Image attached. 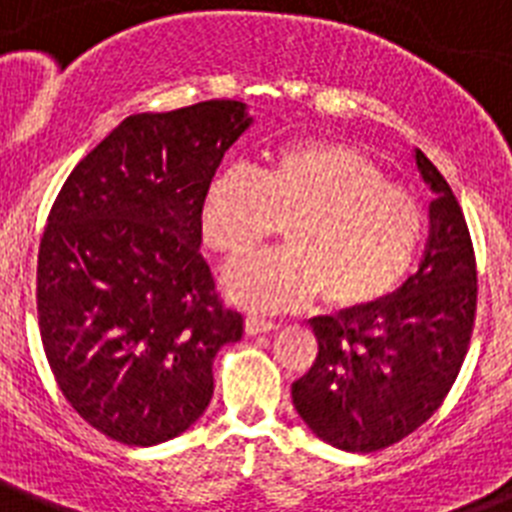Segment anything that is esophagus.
Returning <instances> with one entry per match:
<instances>
[{"instance_id":"obj_1","label":"esophagus","mask_w":512,"mask_h":512,"mask_svg":"<svg viewBox=\"0 0 512 512\" xmlns=\"http://www.w3.org/2000/svg\"><path fill=\"white\" fill-rule=\"evenodd\" d=\"M244 328H247L249 336H257V333H270V330H276L278 322L265 320V317H257V315H249L247 322H244Z\"/></svg>"}]
</instances>
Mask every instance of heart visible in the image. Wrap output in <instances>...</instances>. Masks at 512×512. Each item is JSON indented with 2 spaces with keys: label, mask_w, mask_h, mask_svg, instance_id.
<instances>
[{
  "label": "heart",
  "mask_w": 512,
  "mask_h": 512,
  "mask_svg": "<svg viewBox=\"0 0 512 512\" xmlns=\"http://www.w3.org/2000/svg\"><path fill=\"white\" fill-rule=\"evenodd\" d=\"M203 236L239 260L286 226L289 247L226 270V291L255 309L315 299L359 309L393 294L409 276L424 236V210L385 179L372 158L341 143H291L263 174L223 166L200 205Z\"/></svg>",
  "instance_id": "1"
}]
</instances>
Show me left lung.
I'll use <instances>...</instances> for the list:
<instances>
[{
	"label": "left lung",
	"instance_id": "8db88e82",
	"mask_svg": "<svg viewBox=\"0 0 512 512\" xmlns=\"http://www.w3.org/2000/svg\"><path fill=\"white\" fill-rule=\"evenodd\" d=\"M429 190L422 265L393 296L315 317L317 356L291 385L294 409L320 440L349 453L390 448L435 414L466 359L476 317V257L463 210L416 150Z\"/></svg>",
	"mask_w": 512,
	"mask_h": 512
}]
</instances>
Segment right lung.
Returning a JSON list of instances; mask_svg holds the SVG:
<instances>
[{
    "instance_id": "right-lung-1",
    "label": "right lung",
    "mask_w": 512,
    "mask_h": 512,
    "mask_svg": "<svg viewBox=\"0 0 512 512\" xmlns=\"http://www.w3.org/2000/svg\"><path fill=\"white\" fill-rule=\"evenodd\" d=\"M252 124L242 101L132 114L77 163L38 247L46 359L72 409L124 445L203 416L213 359L244 320L205 263V184Z\"/></svg>"
}]
</instances>
